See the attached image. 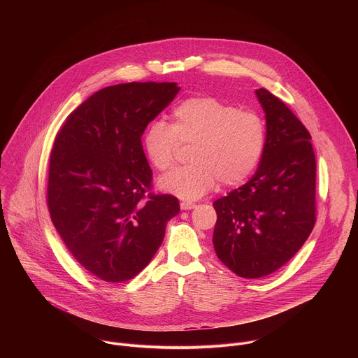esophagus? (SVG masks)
<instances>
[{"mask_svg":"<svg viewBox=\"0 0 358 358\" xmlns=\"http://www.w3.org/2000/svg\"><path fill=\"white\" fill-rule=\"evenodd\" d=\"M197 205L194 204V203H190V201H182L180 203V208L183 209V210H187V209H193V208H196Z\"/></svg>","mask_w":358,"mask_h":358,"instance_id":"obj_1","label":"esophagus"}]
</instances>
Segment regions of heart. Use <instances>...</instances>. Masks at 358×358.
<instances>
[{
  "label": "heart",
  "mask_w": 358,
  "mask_h": 358,
  "mask_svg": "<svg viewBox=\"0 0 358 358\" xmlns=\"http://www.w3.org/2000/svg\"><path fill=\"white\" fill-rule=\"evenodd\" d=\"M190 145L192 164L165 175L164 190L196 200L215 189L245 182L259 165L266 146V125L260 115L212 96H194L172 111V124L154 120L143 134V146L158 171L175 164L180 146Z\"/></svg>",
  "instance_id": "heart-1"
}]
</instances>
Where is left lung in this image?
Wrapping results in <instances>:
<instances>
[{
	"label": "left lung",
	"instance_id": "8db88e82",
	"mask_svg": "<svg viewBox=\"0 0 358 358\" xmlns=\"http://www.w3.org/2000/svg\"><path fill=\"white\" fill-rule=\"evenodd\" d=\"M266 146L255 175L216 200L213 247L243 278L266 277L305 244L315 224V155L310 134L289 107L264 88Z\"/></svg>",
	"mask_w": 358,
	"mask_h": 358
}]
</instances>
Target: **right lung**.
Wrapping results in <instances>:
<instances>
[{"instance_id": "1", "label": "right lung", "mask_w": 358, "mask_h": 358, "mask_svg": "<svg viewBox=\"0 0 358 358\" xmlns=\"http://www.w3.org/2000/svg\"><path fill=\"white\" fill-rule=\"evenodd\" d=\"M175 83L106 87L81 103L56 135L47 201L69 252L107 282L134 278L159 248L180 210L155 194L142 146L149 122L179 92Z\"/></svg>"}]
</instances>
